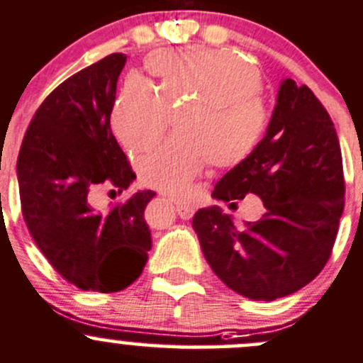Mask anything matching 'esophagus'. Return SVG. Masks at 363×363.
Segmentation results:
<instances>
[{
  "instance_id": "1",
  "label": "esophagus",
  "mask_w": 363,
  "mask_h": 363,
  "mask_svg": "<svg viewBox=\"0 0 363 363\" xmlns=\"http://www.w3.org/2000/svg\"><path fill=\"white\" fill-rule=\"evenodd\" d=\"M177 211H178V215H180V218L189 220V218H192V215L196 209H194V206H189V204L177 203Z\"/></svg>"
}]
</instances>
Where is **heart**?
<instances>
[{
    "label": "heart",
    "instance_id": "b5f03b06",
    "mask_svg": "<svg viewBox=\"0 0 363 363\" xmlns=\"http://www.w3.org/2000/svg\"><path fill=\"white\" fill-rule=\"evenodd\" d=\"M154 87L133 77L115 99L110 127L127 150L152 145L178 115L183 136L167 138L138 160L143 185L171 196L189 192L211 160L216 167H236L257 152L267 134L269 110L260 98L262 74L236 52L186 47L157 50L147 57Z\"/></svg>",
    "mask_w": 363,
    "mask_h": 363
}]
</instances>
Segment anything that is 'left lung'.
Wrapping results in <instances>:
<instances>
[{
	"label": "left lung",
	"mask_w": 363,
	"mask_h": 363,
	"mask_svg": "<svg viewBox=\"0 0 363 363\" xmlns=\"http://www.w3.org/2000/svg\"><path fill=\"white\" fill-rule=\"evenodd\" d=\"M259 196V222L234 225L218 206L194 215L192 227L216 276L253 301L285 297L320 274L345 209L337 133L313 91L285 78L257 152L220 178L213 199L236 204Z\"/></svg>",
	"instance_id": "8db88e82"
}]
</instances>
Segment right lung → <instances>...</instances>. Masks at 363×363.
<instances>
[{"label": "right lung", "mask_w": 363, "mask_h": 363, "mask_svg": "<svg viewBox=\"0 0 363 363\" xmlns=\"http://www.w3.org/2000/svg\"><path fill=\"white\" fill-rule=\"evenodd\" d=\"M125 59L106 55L55 87L17 159L22 216L36 246L66 281L101 294L129 286L152 248L143 211L155 192L140 190L104 213L87 199L94 186L121 194L136 178L110 127Z\"/></svg>", "instance_id": "1"}]
</instances>
